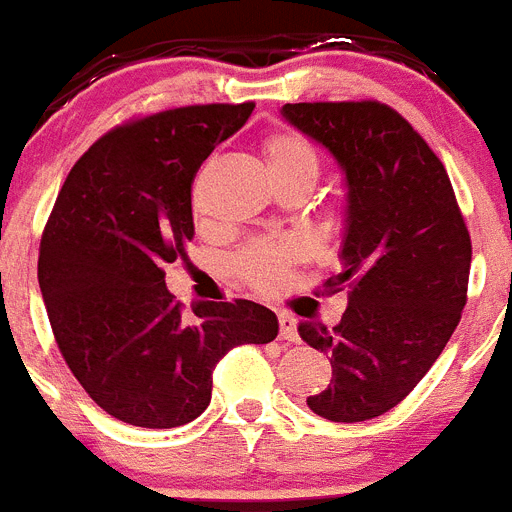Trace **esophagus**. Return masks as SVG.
<instances>
[{"instance_id":"34e87169","label":"esophagus","mask_w":512,"mask_h":512,"mask_svg":"<svg viewBox=\"0 0 512 512\" xmlns=\"http://www.w3.org/2000/svg\"><path fill=\"white\" fill-rule=\"evenodd\" d=\"M279 337L287 342H297V320H294L292 314H279Z\"/></svg>"}]
</instances>
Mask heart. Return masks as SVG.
I'll return each instance as SVG.
<instances>
[{
    "label": "heart",
    "instance_id": "heart-1",
    "mask_svg": "<svg viewBox=\"0 0 512 512\" xmlns=\"http://www.w3.org/2000/svg\"><path fill=\"white\" fill-rule=\"evenodd\" d=\"M266 157V172L269 177H309L314 182L317 177V154H314L312 144L307 139L281 131V134H271L264 144ZM238 274L246 281H251L253 287L271 289L279 281L281 271H284V259L276 248L256 243V246L246 248L238 253L233 261Z\"/></svg>",
    "mask_w": 512,
    "mask_h": 512
}]
</instances>
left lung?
<instances>
[{
    "label": "left lung",
    "mask_w": 512,
    "mask_h": 512,
    "mask_svg": "<svg viewBox=\"0 0 512 512\" xmlns=\"http://www.w3.org/2000/svg\"><path fill=\"white\" fill-rule=\"evenodd\" d=\"M281 119L332 154L345 182L335 327L299 322L330 355L332 381L307 398L322 419H375L409 396L447 348L467 302L472 243L444 164L378 101L284 103Z\"/></svg>",
    "instance_id": "1"
}]
</instances>
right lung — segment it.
<instances>
[{
    "instance_id": "right-lung-1",
    "label": "right lung",
    "mask_w": 512,
    "mask_h": 512,
    "mask_svg": "<svg viewBox=\"0 0 512 512\" xmlns=\"http://www.w3.org/2000/svg\"><path fill=\"white\" fill-rule=\"evenodd\" d=\"M251 111L182 106L116 126L55 200L37 261L42 302L78 383L124 424H190L208 409L215 363L279 332L276 314L248 299L195 302L185 320L164 284L195 236L192 177Z\"/></svg>"
}]
</instances>
